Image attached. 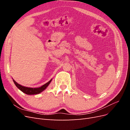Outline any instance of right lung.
<instances>
[{
	"label": "right lung",
	"instance_id": "add662e5",
	"mask_svg": "<svg viewBox=\"0 0 130 130\" xmlns=\"http://www.w3.org/2000/svg\"><path fill=\"white\" fill-rule=\"evenodd\" d=\"M52 80V79H51L49 82H47V83H46L44 85L40 87L30 88V87H24V86H23L21 85H19L17 83V82H15L14 80H13V82L14 83L15 85L17 86V87L19 89H20L22 92L25 93L26 94H27V95H34V94H38L39 93H41L43 91V90H45L46 88V87L49 86Z\"/></svg>",
	"mask_w": 130,
	"mask_h": 130
}]
</instances>
